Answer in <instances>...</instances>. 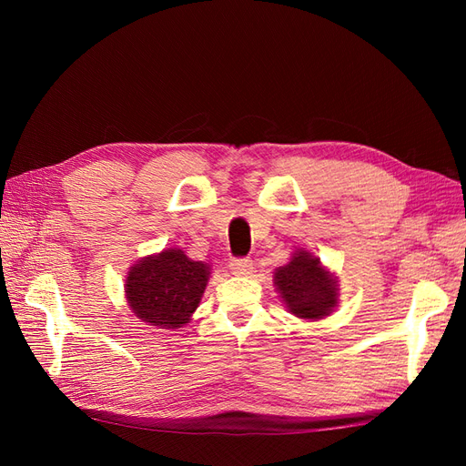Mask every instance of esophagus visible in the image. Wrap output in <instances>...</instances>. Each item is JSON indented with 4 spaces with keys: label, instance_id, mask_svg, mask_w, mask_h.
<instances>
[{
    "label": "esophagus",
    "instance_id": "obj_1",
    "mask_svg": "<svg viewBox=\"0 0 466 466\" xmlns=\"http://www.w3.org/2000/svg\"><path fill=\"white\" fill-rule=\"evenodd\" d=\"M229 268L235 276H250L252 270H255V264L248 258H233Z\"/></svg>",
    "mask_w": 466,
    "mask_h": 466
}]
</instances>
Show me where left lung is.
Returning a JSON list of instances; mask_svg holds the SVG:
<instances>
[{"mask_svg":"<svg viewBox=\"0 0 466 466\" xmlns=\"http://www.w3.org/2000/svg\"><path fill=\"white\" fill-rule=\"evenodd\" d=\"M274 286L288 311L303 320H320L338 307V278L319 257L298 248L274 270Z\"/></svg>","mask_w":466,"mask_h":466,"instance_id":"1","label":"left lung"}]
</instances>
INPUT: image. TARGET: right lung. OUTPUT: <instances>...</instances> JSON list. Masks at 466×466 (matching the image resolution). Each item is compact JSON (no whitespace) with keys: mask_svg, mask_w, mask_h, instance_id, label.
I'll list each match as a JSON object with an SVG mask.
<instances>
[{"mask_svg":"<svg viewBox=\"0 0 466 466\" xmlns=\"http://www.w3.org/2000/svg\"><path fill=\"white\" fill-rule=\"evenodd\" d=\"M211 276L208 262L182 248H163L130 266L124 298L130 311L157 329H180L192 320Z\"/></svg>","mask_w":466,"mask_h":466,"instance_id":"add662e5","label":"right lung"}]
</instances>
